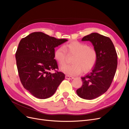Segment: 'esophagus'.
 Here are the masks:
<instances>
[{
	"instance_id": "esophagus-1",
	"label": "esophagus",
	"mask_w": 129,
	"mask_h": 129,
	"mask_svg": "<svg viewBox=\"0 0 129 129\" xmlns=\"http://www.w3.org/2000/svg\"><path fill=\"white\" fill-rule=\"evenodd\" d=\"M65 78L67 79H73L74 78V77H72V76H70L69 75H66L65 76Z\"/></svg>"
}]
</instances>
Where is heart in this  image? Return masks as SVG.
Segmentation results:
<instances>
[{"label":"heart","mask_w":129,"mask_h":129,"mask_svg":"<svg viewBox=\"0 0 129 129\" xmlns=\"http://www.w3.org/2000/svg\"><path fill=\"white\" fill-rule=\"evenodd\" d=\"M67 54L73 55L71 62L73 64L66 65L60 68L61 71L70 75H76L83 71L87 73L95 65L97 60V53L92 47L77 41L66 44L64 48L58 47L54 52V56L60 65L66 63Z\"/></svg>","instance_id":"obj_1"}]
</instances>
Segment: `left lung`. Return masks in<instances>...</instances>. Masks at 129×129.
Masks as SVG:
<instances>
[{"instance_id":"8db88e82","label":"left lung","mask_w":129,"mask_h":129,"mask_svg":"<svg viewBox=\"0 0 129 129\" xmlns=\"http://www.w3.org/2000/svg\"><path fill=\"white\" fill-rule=\"evenodd\" d=\"M82 41H90L97 53L95 65L90 72L81 78L83 85L76 90L79 97L91 100L109 89L117 70V54L111 39L98 33L87 35Z\"/></svg>"}]
</instances>
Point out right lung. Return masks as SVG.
I'll return each instance as SVG.
<instances>
[{
    "instance_id": "1",
    "label": "right lung",
    "mask_w": 129,
    "mask_h": 129,
    "mask_svg": "<svg viewBox=\"0 0 129 129\" xmlns=\"http://www.w3.org/2000/svg\"><path fill=\"white\" fill-rule=\"evenodd\" d=\"M41 32H33L20 41L16 53L18 71L24 88L39 99L53 96L65 79V74L50 71L57 69L55 47L67 41Z\"/></svg>"
}]
</instances>
